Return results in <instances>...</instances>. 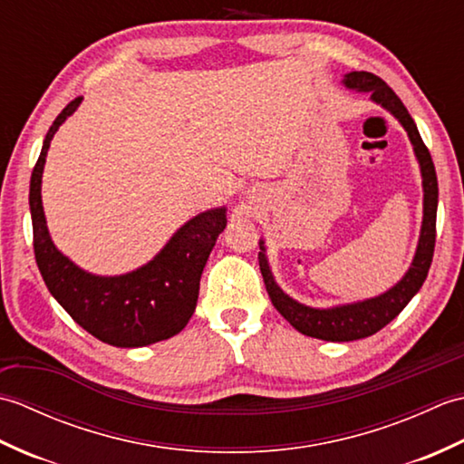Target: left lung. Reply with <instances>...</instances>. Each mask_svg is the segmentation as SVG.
I'll return each mask as SVG.
<instances>
[{
  "mask_svg": "<svg viewBox=\"0 0 464 464\" xmlns=\"http://www.w3.org/2000/svg\"><path fill=\"white\" fill-rule=\"evenodd\" d=\"M343 85L347 90H354L359 93H369L371 102L387 110L407 131L412 151L420 167L422 177V223L420 235L417 243L415 257H412L411 267L402 275V279L392 285L391 289L377 295V297L333 304V307H311V304L299 303L297 299L289 297L277 281H275L265 241L259 239V267L265 281V287L271 297L273 307L277 309L285 319H287L299 333L307 334L313 339L344 343L371 337L381 331L384 324H389L397 314L407 307L409 301L415 297L419 289L425 283L430 263L432 251H435V237H437V205H439V183L435 173V163L430 160L427 145L422 143L420 133L415 121L409 115L407 107L397 97V93L384 83L381 77L367 73V72H351L343 77Z\"/></svg>",
  "mask_w": 464,
  "mask_h": 464,
  "instance_id": "left-lung-1",
  "label": "left lung"
}]
</instances>
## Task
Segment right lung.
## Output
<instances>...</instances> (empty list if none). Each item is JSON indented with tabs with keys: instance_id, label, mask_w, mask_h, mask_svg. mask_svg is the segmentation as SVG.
Returning a JSON list of instances; mask_svg holds the SVG:
<instances>
[{
	"instance_id": "add662e5",
	"label": "right lung",
	"mask_w": 464,
	"mask_h": 464,
	"mask_svg": "<svg viewBox=\"0 0 464 464\" xmlns=\"http://www.w3.org/2000/svg\"><path fill=\"white\" fill-rule=\"evenodd\" d=\"M83 97L55 117L29 183V211L39 273L53 299L80 327L113 347L135 349L171 339L189 323L199 297L201 273L227 225V209H207L177 229L163 249L135 271L95 275L55 247L42 203V177L49 143Z\"/></svg>"
}]
</instances>
